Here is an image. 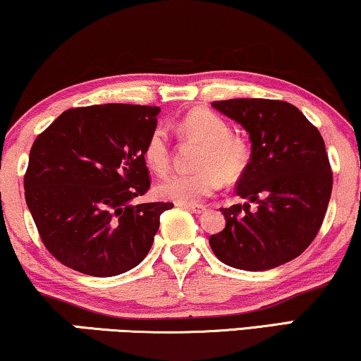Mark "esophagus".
<instances>
[{"label":"esophagus","instance_id":"obj_1","mask_svg":"<svg viewBox=\"0 0 361 361\" xmlns=\"http://www.w3.org/2000/svg\"><path fill=\"white\" fill-rule=\"evenodd\" d=\"M176 206L180 207H185V209L195 212V214H201V212L206 211V206L204 204H183V202H178Z\"/></svg>","mask_w":361,"mask_h":361}]
</instances>
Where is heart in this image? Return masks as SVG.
<instances>
[{
    "label": "heart",
    "mask_w": 361,
    "mask_h": 361,
    "mask_svg": "<svg viewBox=\"0 0 361 361\" xmlns=\"http://www.w3.org/2000/svg\"><path fill=\"white\" fill-rule=\"evenodd\" d=\"M180 129L183 134L200 139L204 149L196 161L200 170L171 175L157 186V192L164 200L195 204L219 190L222 178L235 180L247 169V145L232 135L229 123L219 114L195 109L181 119ZM142 159L157 175H165L170 170V137L164 126L152 129L142 149Z\"/></svg>",
    "instance_id": "obj_1"
}]
</instances>
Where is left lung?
I'll use <instances>...</instances> for the list:
<instances>
[{
	"mask_svg": "<svg viewBox=\"0 0 361 361\" xmlns=\"http://www.w3.org/2000/svg\"><path fill=\"white\" fill-rule=\"evenodd\" d=\"M211 104L250 134V161L235 192L258 206L221 207L226 227L209 237V245L222 263L238 270L280 267L311 245L331 200L332 169L321 132L286 101Z\"/></svg>",
	"mask_w": 361,
	"mask_h": 361,
	"instance_id": "8db88e82",
	"label": "left lung"
}]
</instances>
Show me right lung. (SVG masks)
<instances>
[{"label": "right lung", "instance_id": "obj_1", "mask_svg": "<svg viewBox=\"0 0 361 361\" xmlns=\"http://www.w3.org/2000/svg\"><path fill=\"white\" fill-rule=\"evenodd\" d=\"M159 106L72 108L35 137L24 196L40 240L62 265L116 276L149 253L171 202L132 204L150 188L142 149Z\"/></svg>", "mask_w": 361, "mask_h": 361}]
</instances>
